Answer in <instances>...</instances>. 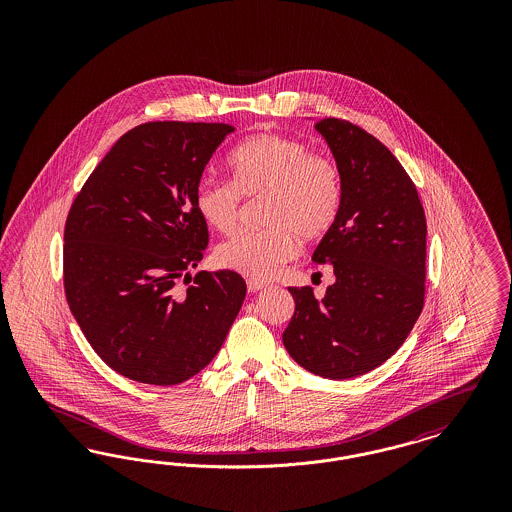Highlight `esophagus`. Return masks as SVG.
<instances>
[{
    "mask_svg": "<svg viewBox=\"0 0 512 512\" xmlns=\"http://www.w3.org/2000/svg\"><path fill=\"white\" fill-rule=\"evenodd\" d=\"M263 288H267V284L263 282V280H255V278H251V280H247V290L251 293L261 292Z\"/></svg>",
    "mask_w": 512,
    "mask_h": 512,
    "instance_id": "esophagus-1",
    "label": "esophagus"
}]
</instances>
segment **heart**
I'll return each mask as SVG.
<instances>
[{
  "instance_id": "b5f03b06",
  "label": "heart",
  "mask_w": 512,
  "mask_h": 512,
  "mask_svg": "<svg viewBox=\"0 0 512 512\" xmlns=\"http://www.w3.org/2000/svg\"><path fill=\"white\" fill-rule=\"evenodd\" d=\"M232 181L203 178L195 188L197 215L215 232L232 234L242 197L265 195L267 228L242 232L217 247L220 267L255 280L274 276L295 257L299 238L317 242L336 224L341 209L340 167L313 147L282 134H255L230 155Z\"/></svg>"
}]
</instances>
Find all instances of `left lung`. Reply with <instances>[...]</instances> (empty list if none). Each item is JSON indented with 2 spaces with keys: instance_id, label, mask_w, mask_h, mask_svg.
I'll list each match as a JSON object with an SVG mask.
<instances>
[{
  "instance_id": "8db88e82",
  "label": "left lung",
  "mask_w": 512,
  "mask_h": 512,
  "mask_svg": "<svg viewBox=\"0 0 512 512\" xmlns=\"http://www.w3.org/2000/svg\"><path fill=\"white\" fill-rule=\"evenodd\" d=\"M340 167V215L313 261L336 282L318 301L288 288L295 313L282 334L293 361L330 378H355L386 363L424 307L426 217L416 186L388 147L363 128L315 124Z\"/></svg>"
}]
</instances>
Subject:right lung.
Returning <instances> with one entry per match:
<instances>
[{"instance_id": "add662e5", "label": "right lung", "mask_w": 512, "mask_h": 512, "mask_svg": "<svg viewBox=\"0 0 512 512\" xmlns=\"http://www.w3.org/2000/svg\"><path fill=\"white\" fill-rule=\"evenodd\" d=\"M230 132L222 122L140 124L101 159L69 211L67 303L94 351L130 380H190L242 309L247 288L234 270H201L186 292L174 288L209 244L195 188Z\"/></svg>"}]
</instances>
